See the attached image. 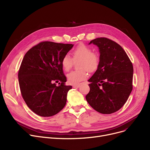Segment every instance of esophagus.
<instances>
[{
    "label": "esophagus",
    "mask_w": 150,
    "mask_h": 150,
    "mask_svg": "<svg viewBox=\"0 0 150 150\" xmlns=\"http://www.w3.org/2000/svg\"><path fill=\"white\" fill-rule=\"evenodd\" d=\"M80 84H74V85H73V88H79L80 87Z\"/></svg>",
    "instance_id": "obj_1"
}]
</instances>
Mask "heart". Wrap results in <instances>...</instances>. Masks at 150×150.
<instances>
[{
	"label": "heart",
	"mask_w": 150,
	"mask_h": 150,
	"mask_svg": "<svg viewBox=\"0 0 150 150\" xmlns=\"http://www.w3.org/2000/svg\"><path fill=\"white\" fill-rule=\"evenodd\" d=\"M74 59H80L78 67L80 69L74 70L67 74V81L70 84H78L88 76L89 72H94L97 70L100 66V56L92 52L90 47L84 44L78 45L72 51ZM61 64L65 71H69L72 66L73 60L68 54L62 57Z\"/></svg>",
	"instance_id": "b5f03b06"
}]
</instances>
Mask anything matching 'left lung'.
<instances>
[{
  "mask_svg": "<svg viewBox=\"0 0 150 150\" xmlns=\"http://www.w3.org/2000/svg\"><path fill=\"white\" fill-rule=\"evenodd\" d=\"M99 48L100 66L88 80L89 92L86 99L97 112L110 114L127 102L132 90L133 66L122 47L106 38L92 40Z\"/></svg>",
  "mask_w": 150,
  "mask_h": 150,
  "instance_id": "obj_1",
  "label": "left lung"
}]
</instances>
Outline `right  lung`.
<instances>
[{"label": "right lung", "instance_id": "obj_1", "mask_svg": "<svg viewBox=\"0 0 150 150\" xmlns=\"http://www.w3.org/2000/svg\"><path fill=\"white\" fill-rule=\"evenodd\" d=\"M73 46L43 41L23 57L18 71L20 90L28 107L37 115L51 117L65 106L72 86L66 85L61 61Z\"/></svg>", "mask_w": 150, "mask_h": 150}]
</instances>
